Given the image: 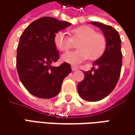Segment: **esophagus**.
<instances>
[{
    "mask_svg": "<svg viewBox=\"0 0 135 135\" xmlns=\"http://www.w3.org/2000/svg\"><path fill=\"white\" fill-rule=\"evenodd\" d=\"M71 67H72V70H73V71H76V70H78V67H76V66H72Z\"/></svg>",
    "mask_w": 135,
    "mask_h": 135,
    "instance_id": "esophagus-1",
    "label": "esophagus"
}]
</instances>
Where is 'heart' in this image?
I'll return each instance as SVG.
<instances>
[{
	"label": "heart",
	"instance_id": "b5f03b06",
	"mask_svg": "<svg viewBox=\"0 0 135 135\" xmlns=\"http://www.w3.org/2000/svg\"><path fill=\"white\" fill-rule=\"evenodd\" d=\"M71 38L74 41L79 40L76 43L78 50L62 55V60L74 66L87 59H97L102 55L106 47V38L104 35L95 31L93 28L88 25H83L73 29ZM54 44L56 49L61 52H66L73 46L72 40L62 31L55 35Z\"/></svg>",
	"mask_w": 135,
	"mask_h": 135
}]
</instances>
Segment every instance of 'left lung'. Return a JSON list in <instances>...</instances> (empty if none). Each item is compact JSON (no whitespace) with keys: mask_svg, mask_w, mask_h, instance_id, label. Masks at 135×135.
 <instances>
[{"mask_svg":"<svg viewBox=\"0 0 135 135\" xmlns=\"http://www.w3.org/2000/svg\"><path fill=\"white\" fill-rule=\"evenodd\" d=\"M100 28L106 38V48L91 70L84 72V79L78 83L80 97L88 101H98L115 88L122 66L121 40L116 29L100 22H90ZM97 67V68H95Z\"/></svg>","mask_w":135,"mask_h":135,"instance_id":"1","label":"left lung"}]
</instances>
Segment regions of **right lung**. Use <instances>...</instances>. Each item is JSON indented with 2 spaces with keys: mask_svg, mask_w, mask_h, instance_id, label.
<instances>
[{
  "mask_svg": "<svg viewBox=\"0 0 135 135\" xmlns=\"http://www.w3.org/2000/svg\"><path fill=\"white\" fill-rule=\"evenodd\" d=\"M70 25L67 21L42 17L31 23L21 34L16 66L21 82L32 95L43 99L54 97L60 91L64 78L71 73L67 62L52 66L59 59L55 35Z\"/></svg>",
  "mask_w": 135,
  "mask_h": 135,
  "instance_id": "right-lung-1",
  "label": "right lung"
}]
</instances>
